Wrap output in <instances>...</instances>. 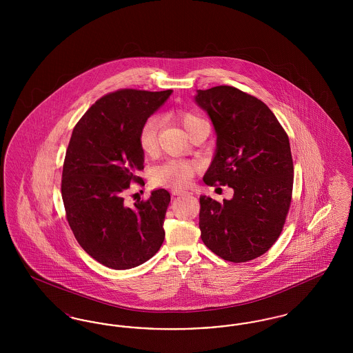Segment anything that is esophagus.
I'll return each mask as SVG.
<instances>
[{"label":"esophagus","instance_id":"34e87169","mask_svg":"<svg viewBox=\"0 0 353 353\" xmlns=\"http://www.w3.org/2000/svg\"><path fill=\"white\" fill-rule=\"evenodd\" d=\"M172 194H173V196H185V194H189V192H186V190H179V189H172Z\"/></svg>","mask_w":353,"mask_h":353}]
</instances>
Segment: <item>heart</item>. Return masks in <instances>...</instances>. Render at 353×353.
I'll return each mask as SVG.
<instances>
[{"mask_svg":"<svg viewBox=\"0 0 353 353\" xmlns=\"http://www.w3.org/2000/svg\"><path fill=\"white\" fill-rule=\"evenodd\" d=\"M181 125L188 132L190 127L202 120L194 114L184 112L179 117ZM160 130V119L157 117H151L144 121V124L140 128L139 132V145L140 150L144 152L147 156H152L157 148V134ZM200 165L197 161L193 160H167L151 170V183L154 186H163V188H173L180 189L185 188L190 183L193 176L197 173Z\"/></svg>","mask_w":353,"mask_h":353,"instance_id":"obj_1","label":"heart"}]
</instances>
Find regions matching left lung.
I'll return each mask as SVG.
<instances>
[{
    "label": "left lung",
    "mask_w": 353,
    "mask_h": 353,
    "mask_svg": "<svg viewBox=\"0 0 353 353\" xmlns=\"http://www.w3.org/2000/svg\"><path fill=\"white\" fill-rule=\"evenodd\" d=\"M217 148L206 185L233 188L232 200L200 197L202 242L222 259L248 262L269 250L290 209L294 164L288 136L269 107L232 85L197 90Z\"/></svg>",
    "instance_id": "obj_1"
}]
</instances>
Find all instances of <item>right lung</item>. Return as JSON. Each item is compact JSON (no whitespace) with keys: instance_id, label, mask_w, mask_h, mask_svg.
<instances>
[{"instance_id":"1","label":"right lung","mask_w":353,"mask_h":353,"mask_svg":"<svg viewBox=\"0 0 353 353\" xmlns=\"http://www.w3.org/2000/svg\"><path fill=\"white\" fill-rule=\"evenodd\" d=\"M172 90L124 88L95 101L74 127L62 172V199L68 225L84 252L114 270L136 268L164 242L170 194L152 190L147 201L124 205L132 183L144 181L139 132Z\"/></svg>"}]
</instances>
